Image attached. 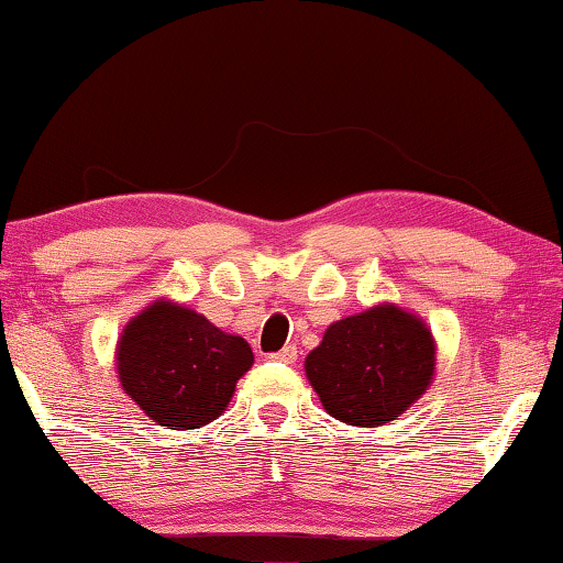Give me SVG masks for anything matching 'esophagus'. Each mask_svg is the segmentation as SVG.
Masks as SVG:
<instances>
[{
    "label": "esophagus",
    "instance_id": "34e87169",
    "mask_svg": "<svg viewBox=\"0 0 563 563\" xmlns=\"http://www.w3.org/2000/svg\"><path fill=\"white\" fill-rule=\"evenodd\" d=\"M272 360H276V362H284V364H291L297 360V346H284L282 352H276Z\"/></svg>",
    "mask_w": 563,
    "mask_h": 563
}]
</instances>
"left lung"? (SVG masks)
Instances as JSON below:
<instances>
[{
    "instance_id": "1",
    "label": "left lung",
    "mask_w": 563,
    "mask_h": 563,
    "mask_svg": "<svg viewBox=\"0 0 563 563\" xmlns=\"http://www.w3.org/2000/svg\"><path fill=\"white\" fill-rule=\"evenodd\" d=\"M434 369L432 328L396 302L335 320L305 360V375L325 411L367 429L408 411L429 390Z\"/></svg>"
}]
</instances>
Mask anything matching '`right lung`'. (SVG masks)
<instances>
[{
	"label": "right lung",
	"mask_w": 563,
	"mask_h": 563,
	"mask_svg": "<svg viewBox=\"0 0 563 563\" xmlns=\"http://www.w3.org/2000/svg\"><path fill=\"white\" fill-rule=\"evenodd\" d=\"M253 367L245 339L201 312L159 297L123 325L115 372L126 396L165 429H201L228 411L238 379Z\"/></svg>",
	"instance_id": "obj_1"
}]
</instances>
